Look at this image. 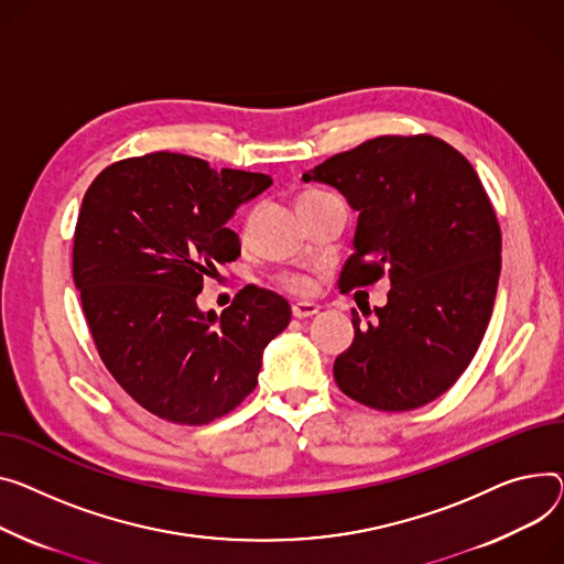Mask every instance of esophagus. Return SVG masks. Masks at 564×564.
Returning <instances> with one entry per match:
<instances>
[{"mask_svg": "<svg viewBox=\"0 0 564 564\" xmlns=\"http://www.w3.org/2000/svg\"><path fill=\"white\" fill-rule=\"evenodd\" d=\"M317 313H319V306L315 302H296V304H292V315L299 317V319L313 317Z\"/></svg>", "mask_w": 564, "mask_h": 564, "instance_id": "esophagus-1", "label": "esophagus"}]
</instances>
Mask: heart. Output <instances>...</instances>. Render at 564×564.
<instances>
[{
	"mask_svg": "<svg viewBox=\"0 0 564 564\" xmlns=\"http://www.w3.org/2000/svg\"><path fill=\"white\" fill-rule=\"evenodd\" d=\"M326 193H319V191H306V193H302L299 195V206H304V204H308V202H315V199H319V197H324ZM249 229V227H247ZM283 283L290 288V290H296V292H306L308 290V285H311V281L306 279V276H299V274H288L285 279H283Z\"/></svg>",
	"mask_w": 564,
	"mask_h": 564,
	"instance_id": "b5f03b06",
	"label": "heart"
}]
</instances>
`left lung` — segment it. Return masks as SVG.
<instances>
[{
  "label": "left lung",
  "instance_id": "8db88e82",
  "mask_svg": "<svg viewBox=\"0 0 564 564\" xmlns=\"http://www.w3.org/2000/svg\"><path fill=\"white\" fill-rule=\"evenodd\" d=\"M333 185L358 224L343 292L390 279L388 304L335 358L337 388L354 401L403 412L431 403L471 362L490 324L501 229L471 163L433 135H379L308 170Z\"/></svg>",
  "mask_w": 564,
  "mask_h": 564
}]
</instances>
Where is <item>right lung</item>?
<instances>
[{"instance_id": "right-lung-1", "label": "right lung", "mask_w": 564, "mask_h": 564, "mask_svg": "<svg viewBox=\"0 0 564 564\" xmlns=\"http://www.w3.org/2000/svg\"><path fill=\"white\" fill-rule=\"evenodd\" d=\"M272 178L210 170L156 152L106 167L88 187L74 231L72 274L97 351L152 415L199 426L253 392L262 351L290 324V304L247 285L217 315L197 294L217 262L240 256L227 227Z\"/></svg>"}]
</instances>
